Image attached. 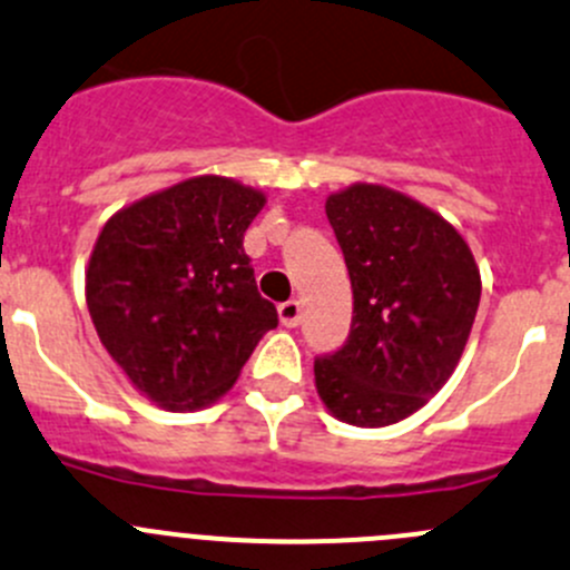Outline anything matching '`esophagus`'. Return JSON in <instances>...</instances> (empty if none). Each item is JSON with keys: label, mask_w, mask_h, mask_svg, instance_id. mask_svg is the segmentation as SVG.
<instances>
[{"label": "esophagus", "mask_w": 570, "mask_h": 570, "mask_svg": "<svg viewBox=\"0 0 570 570\" xmlns=\"http://www.w3.org/2000/svg\"><path fill=\"white\" fill-rule=\"evenodd\" d=\"M278 317H281V323L286 325V328H297V325H301V317H303L301 301L281 303V306H278Z\"/></svg>", "instance_id": "obj_1"}]
</instances>
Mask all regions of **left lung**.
I'll return each mask as SVG.
<instances>
[{"label": "left lung", "mask_w": 570, "mask_h": 570, "mask_svg": "<svg viewBox=\"0 0 570 570\" xmlns=\"http://www.w3.org/2000/svg\"><path fill=\"white\" fill-rule=\"evenodd\" d=\"M353 286L347 342L314 362L320 401L342 423L379 429L409 417L460 364L482 275L460 230L379 184L325 200Z\"/></svg>", "instance_id": "8db88e82"}]
</instances>
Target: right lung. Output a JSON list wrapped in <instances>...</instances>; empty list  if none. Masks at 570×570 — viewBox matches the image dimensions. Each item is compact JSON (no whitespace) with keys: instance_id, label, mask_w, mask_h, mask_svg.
<instances>
[{"instance_id":"1","label":"right lung","mask_w":570,"mask_h":570,"mask_svg":"<svg viewBox=\"0 0 570 570\" xmlns=\"http://www.w3.org/2000/svg\"><path fill=\"white\" fill-rule=\"evenodd\" d=\"M264 203L253 186L197 175L99 230L86 269L94 328L130 384L169 412L223 397L278 325L242 247Z\"/></svg>"}]
</instances>
